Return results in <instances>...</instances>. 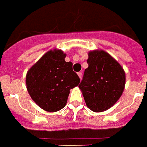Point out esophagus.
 <instances>
[{
	"mask_svg": "<svg viewBox=\"0 0 147 147\" xmlns=\"http://www.w3.org/2000/svg\"><path fill=\"white\" fill-rule=\"evenodd\" d=\"M77 75H78V76H79L80 79H81V78H82V73H81V72L77 73Z\"/></svg>",
	"mask_w": 147,
	"mask_h": 147,
	"instance_id": "obj_1",
	"label": "esophagus"
}]
</instances>
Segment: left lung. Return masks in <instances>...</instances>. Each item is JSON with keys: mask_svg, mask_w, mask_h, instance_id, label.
I'll return each mask as SVG.
<instances>
[{"mask_svg": "<svg viewBox=\"0 0 147 147\" xmlns=\"http://www.w3.org/2000/svg\"><path fill=\"white\" fill-rule=\"evenodd\" d=\"M87 64L80 90L90 110L105 111L118 102L124 92L125 72L121 65L103 50L89 51Z\"/></svg>", "mask_w": 147, "mask_h": 147, "instance_id": "8db88e82", "label": "left lung"}]
</instances>
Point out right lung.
Here are the masks:
<instances>
[{
  "label": "right lung",
  "instance_id": "right-lung-1",
  "mask_svg": "<svg viewBox=\"0 0 147 147\" xmlns=\"http://www.w3.org/2000/svg\"><path fill=\"white\" fill-rule=\"evenodd\" d=\"M61 49L50 50L27 71L26 84L32 99L49 112L62 109L67 104L70 90L79 85L80 78L73 64L65 61Z\"/></svg>",
  "mask_w": 147,
  "mask_h": 147
}]
</instances>
